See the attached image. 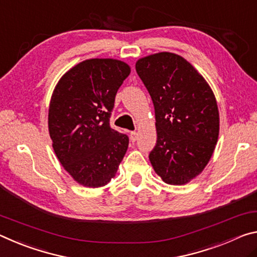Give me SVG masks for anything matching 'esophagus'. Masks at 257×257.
Masks as SVG:
<instances>
[{"mask_svg":"<svg viewBox=\"0 0 257 257\" xmlns=\"http://www.w3.org/2000/svg\"><path fill=\"white\" fill-rule=\"evenodd\" d=\"M130 137H131V141L132 142H136L138 140V132H136V131L131 132V134H130Z\"/></svg>","mask_w":257,"mask_h":257,"instance_id":"esophagus-1","label":"esophagus"}]
</instances>
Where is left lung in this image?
Instances as JSON below:
<instances>
[{"mask_svg": "<svg viewBox=\"0 0 257 257\" xmlns=\"http://www.w3.org/2000/svg\"><path fill=\"white\" fill-rule=\"evenodd\" d=\"M136 69L153 99L157 144L149 155L164 182L182 186L199 175L215 149L220 115L211 86L179 54L139 59Z\"/></svg>", "mask_w": 257, "mask_h": 257, "instance_id": "left-lung-1", "label": "left lung"}]
</instances>
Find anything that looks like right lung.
<instances>
[{
    "instance_id": "obj_1",
    "label": "right lung",
    "mask_w": 257,
    "mask_h": 257,
    "mask_svg": "<svg viewBox=\"0 0 257 257\" xmlns=\"http://www.w3.org/2000/svg\"><path fill=\"white\" fill-rule=\"evenodd\" d=\"M131 73L117 59H87L62 75L49 106L56 156L78 184L106 186L118 170L128 138L110 127L117 91Z\"/></svg>"
}]
</instances>
